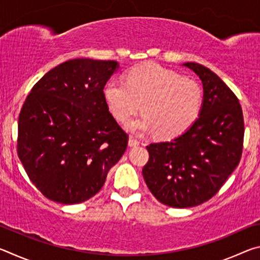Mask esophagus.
Instances as JSON below:
<instances>
[{
  "mask_svg": "<svg viewBox=\"0 0 260 260\" xmlns=\"http://www.w3.org/2000/svg\"><path fill=\"white\" fill-rule=\"evenodd\" d=\"M139 144H140V141H138L135 138H133V136H129V139H128V146L129 147H136V146H139Z\"/></svg>",
  "mask_w": 260,
  "mask_h": 260,
  "instance_id": "obj_1",
  "label": "esophagus"
}]
</instances>
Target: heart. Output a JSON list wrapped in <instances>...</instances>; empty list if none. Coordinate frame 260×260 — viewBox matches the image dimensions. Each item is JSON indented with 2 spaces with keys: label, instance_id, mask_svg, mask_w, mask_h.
Here are the masks:
<instances>
[{
  "label": "heart",
  "instance_id": "b5f03b06",
  "mask_svg": "<svg viewBox=\"0 0 260 260\" xmlns=\"http://www.w3.org/2000/svg\"><path fill=\"white\" fill-rule=\"evenodd\" d=\"M103 98L110 112L120 122L142 109V116L127 124L128 129L136 133L155 131L157 138L173 139L199 118L203 90L192 79L148 61L132 68L125 82L110 80L104 86Z\"/></svg>",
  "mask_w": 260,
  "mask_h": 260
}]
</instances>
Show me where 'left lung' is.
Returning <instances> with one entry per match:
<instances>
[{"label":"left lung","instance_id":"obj_1","mask_svg":"<svg viewBox=\"0 0 260 260\" xmlns=\"http://www.w3.org/2000/svg\"><path fill=\"white\" fill-rule=\"evenodd\" d=\"M203 83V104L189 128L167 142L148 146L142 174L160 203L177 209L204 203L239 165L244 122L239 100L210 69L188 61Z\"/></svg>","mask_w":260,"mask_h":260}]
</instances>
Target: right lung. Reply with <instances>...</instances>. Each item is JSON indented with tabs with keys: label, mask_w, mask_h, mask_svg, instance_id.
Segmentation results:
<instances>
[{
	"label": "right lung",
	"mask_w": 260,
	"mask_h": 260,
	"mask_svg": "<svg viewBox=\"0 0 260 260\" xmlns=\"http://www.w3.org/2000/svg\"><path fill=\"white\" fill-rule=\"evenodd\" d=\"M118 69L114 60L70 59L47 72L26 99L17 151L47 199L61 204L89 200L124 155L128 135L103 98Z\"/></svg>",
	"instance_id": "1"
}]
</instances>
